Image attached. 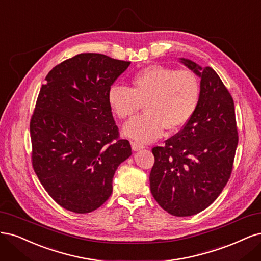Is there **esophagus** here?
<instances>
[{"mask_svg":"<svg viewBox=\"0 0 261 261\" xmlns=\"http://www.w3.org/2000/svg\"><path fill=\"white\" fill-rule=\"evenodd\" d=\"M131 147L133 149V152H139V150L143 149L145 146L140 144V143H137V142H131Z\"/></svg>","mask_w":261,"mask_h":261,"instance_id":"1","label":"esophagus"}]
</instances>
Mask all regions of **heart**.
I'll return each instance as SVG.
<instances>
[{"label":"heart","mask_w":261,"mask_h":261,"mask_svg":"<svg viewBox=\"0 0 261 261\" xmlns=\"http://www.w3.org/2000/svg\"><path fill=\"white\" fill-rule=\"evenodd\" d=\"M132 88L120 85L108 90L107 100L119 119H129L144 104L145 114L123 127L125 137L153 142L168 131L179 130L194 115L200 96L196 74L188 69L152 65L133 74Z\"/></svg>","instance_id":"obj_1"}]
</instances>
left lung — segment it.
I'll return each instance as SVG.
<instances>
[{"mask_svg":"<svg viewBox=\"0 0 261 261\" xmlns=\"http://www.w3.org/2000/svg\"><path fill=\"white\" fill-rule=\"evenodd\" d=\"M180 63L200 78L194 115L183 129L154 147L150 192L163 209L176 217L203 212L228 183L238 146L234 102L212 67L188 58Z\"/></svg>","mask_w":261,"mask_h":261,"instance_id":"left-lung-1","label":"left lung"}]
</instances>
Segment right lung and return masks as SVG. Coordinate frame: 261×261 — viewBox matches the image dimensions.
I'll return each instance as SVG.
<instances>
[{
	"instance_id": "1",
	"label": "right lung",
	"mask_w": 261,
	"mask_h": 261,
	"mask_svg": "<svg viewBox=\"0 0 261 261\" xmlns=\"http://www.w3.org/2000/svg\"><path fill=\"white\" fill-rule=\"evenodd\" d=\"M129 65L82 53L55 66L41 87L30 121L33 169L48 195L72 213L102 206L117 168L132 154L107 100Z\"/></svg>"
}]
</instances>
